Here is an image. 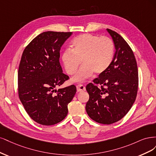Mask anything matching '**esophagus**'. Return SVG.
<instances>
[{"label":"esophagus","mask_w":156,"mask_h":156,"mask_svg":"<svg viewBox=\"0 0 156 156\" xmlns=\"http://www.w3.org/2000/svg\"><path fill=\"white\" fill-rule=\"evenodd\" d=\"M76 89L78 92H82V91H85V87L83 86V85H78L76 86Z\"/></svg>","instance_id":"obj_1"}]
</instances>
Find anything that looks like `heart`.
<instances>
[{
    "label": "heart",
    "mask_w": 156,
    "mask_h": 156,
    "mask_svg": "<svg viewBox=\"0 0 156 156\" xmlns=\"http://www.w3.org/2000/svg\"><path fill=\"white\" fill-rule=\"evenodd\" d=\"M71 51L66 50L62 55L65 71L74 74L80 63L83 66L72 81L80 82L84 78L105 72L111 65L115 54V45L112 39L83 34L75 37L71 42Z\"/></svg>",
    "instance_id": "obj_1"
}]
</instances>
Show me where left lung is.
Instances as JSON below:
<instances>
[{
    "instance_id": "1",
    "label": "left lung",
    "mask_w": 156,
    "mask_h": 156,
    "mask_svg": "<svg viewBox=\"0 0 156 156\" xmlns=\"http://www.w3.org/2000/svg\"><path fill=\"white\" fill-rule=\"evenodd\" d=\"M107 31L115 47L109 67L86 86L89 99L85 109L95 122L111 124L122 119L131 109L137 97L138 69L129 44L116 32Z\"/></svg>"
}]
</instances>
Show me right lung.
I'll return each mask as SVG.
<instances>
[{"mask_svg": "<svg viewBox=\"0 0 156 156\" xmlns=\"http://www.w3.org/2000/svg\"><path fill=\"white\" fill-rule=\"evenodd\" d=\"M72 32L40 34L24 50L18 71L19 97L26 112L38 124L51 126L68 113L76 87L56 88L69 79L59 63V51Z\"/></svg>", "mask_w": 156, "mask_h": 156, "instance_id": "right-lung-1", "label": "right lung"}]
</instances>
